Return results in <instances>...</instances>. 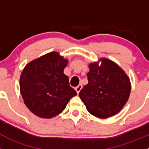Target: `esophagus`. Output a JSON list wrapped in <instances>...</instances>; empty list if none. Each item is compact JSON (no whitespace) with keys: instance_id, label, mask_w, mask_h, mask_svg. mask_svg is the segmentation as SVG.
<instances>
[{"instance_id":"34e87169","label":"esophagus","mask_w":149,"mask_h":149,"mask_svg":"<svg viewBox=\"0 0 149 149\" xmlns=\"http://www.w3.org/2000/svg\"><path fill=\"white\" fill-rule=\"evenodd\" d=\"M81 89H82V85L81 84H79V86H77L76 88H75V90L76 91L77 94H79V92H80V91L81 90Z\"/></svg>"}]
</instances>
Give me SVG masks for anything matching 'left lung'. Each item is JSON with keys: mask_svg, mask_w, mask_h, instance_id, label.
I'll return each mask as SVG.
<instances>
[{"mask_svg": "<svg viewBox=\"0 0 149 149\" xmlns=\"http://www.w3.org/2000/svg\"><path fill=\"white\" fill-rule=\"evenodd\" d=\"M89 68L88 84L79 92L81 100L96 117L106 119L114 116L129 99L130 78L116 63L107 58L89 63Z\"/></svg>", "mask_w": 149, "mask_h": 149, "instance_id": "1", "label": "left lung"}]
</instances>
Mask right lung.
I'll use <instances>...</instances> for the list:
<instances>
[{"label":"right lung","mask_w":149,"mask_h":149,"mask_svg":"<svg viewBox=\"0 0 149 149\" xmlns=\"http://www.w3.org/2000/svg\"><path fill=\"white\" fill-rule=\"evenodd\" d=\"M68 63L58 52H52L32 60L23 69L20 93L27 108L38 117L51 119L60 114L77 95L63 73Z\"/></svg>","instance_id":"1"}]
</instances>
